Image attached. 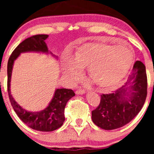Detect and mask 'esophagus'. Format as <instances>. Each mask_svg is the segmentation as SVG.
<instances>
[{
  "label": "esophagus",
  "mask_w": 154,
  "mask_h": 154,
  "mask_svg": "<svg viewBox=\"0 0 154 154\" xmlns=\"http://www.w3.org/2000/svg\"><path fill=\"white\" fill-rule=\"evenodd\" d=\"M85 91L84 90H82V89H79L77 90L76 91H75V94H85Z\"/></svg>",
  "instance_id": "obj_1"
}]
</instances>
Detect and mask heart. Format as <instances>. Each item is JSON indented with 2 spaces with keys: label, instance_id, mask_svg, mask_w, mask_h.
Returning a JSON list of instances; mask_svg holds the SVG:
<instances>
[{
  "label": "heart",
  "instance_id": "heart-1",
  "mask_svg": "<svg viewBox=\"0 0 154 154\" xmlns=\"http://www.w3.org/2000/svg\"><path fill=\"white\" fill-rule=\"evenodd\" d=\"M132 52L128 46H115L90 43L82 45L64 62V72L75 81L80 77L81 68L88 67L90 79L99 87L110 90L123 79L132 60Z\"/></svg>",
  "mask_w": 154,
  "mask_h": 154
}]
</instances>
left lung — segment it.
Returning a JSON list of instances; mask_svg holds the SVG:
<instances>
[{
  "instance_id": "obj_1",
  "label": "left lung",
  "mask_w": 154,
  "mask_h": 154,
  "mask_svg": "<svg viewBox=\"0 0 154 154\" xmlns=\"http://www.w3.org/2000/svg\"><path fill=\"white\" fill-rule=\"evenodd\" d=\"M146 95V67L137 61L125 85L112 93L101 94L100 104L92 111V121L104 130L123 127L138 114Z\"/></svg>"
}]
</instances>
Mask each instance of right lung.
<instances>
[{
  "label": "right lung",
  "instance_id": "1",
  "mask_svg": "<svg viewBox=\"0 0 154 154\" xmlns=\"http://www.w3.org/2000/svg\"><path fill=\"white\" fill-rule=\"evenodd\" d=\"M48 35L39 34L23 41L12 52L8 62V92L12 108L18 117L29 128L42 132H51L60 128L64 123V109L68 101L75 96L71 89H57L47 108L38 112H29L22 109L10 94V80L14 60L20 53L26 52H42L48 53L45 39Z\"/></svg>",
  "mask_w": 154,
  "mask_h": 154
}]
</instances>
